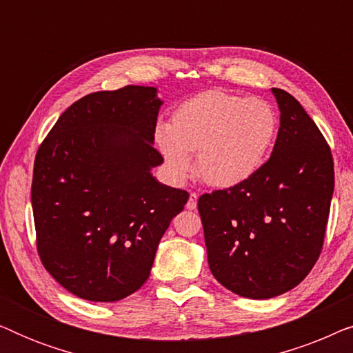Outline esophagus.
<instances>
[{
  "instance_id": "obj_1",
  "label": "esophagus",
  "mask_w": 353,
  "mask_h": 353,
  "mask_svg": "<svg viewBox=\"0 0 353 353\" xmlns=\"http://www.w3.org/2000/svg\"><path fill=\"white\" fill-rule=\"evenodd\" d=\"M197 207V194L196 192H191L190 194V199L186 202V209L188 210H194Z\"/></svg>"
}]
</instances>
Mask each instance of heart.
Instances as JSON below:
<instances>
[{"mask_svg":"<svg viewBox=\"0 0 353 353\" xmlns=\"http://www.w3.org/2000/svg\"><path fill=\"white\" fill-rule=\"evenodd\" d=\"M279 117L259 98L210 90L183 101L173 110L168 128L156 133L159 151L175 180L196 170L219 188L241 185L268 161L276 141Z\"/></svg>","mask_w":353,"mask_h":353,"instance_id":"obj_1","label":"heart"}]
</instances>
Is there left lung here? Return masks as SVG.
I'll return each instance as SVG.
<instances>
[{
    "label": "left lung",
    "instance_id": "obj_1",
    "mask_svg": "<svg viewBox=\"0 0 353 353\" xmlns=\"http://www.w3.org/2000/svg\"><path fill=\"white\" fill-rule=\"evenodd\" d=\"M272 93L281 112L272 156L248 181L197 202L212 274L248 299L276 297L310 273L334 191L325 137L294 96Z\"/></svg>",
    "mask_w": 353,
    "mask_h": 353
}]
</instances>
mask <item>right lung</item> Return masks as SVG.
Segmentation results:
<instances>
[{
    "instance_id": "1",
    "label": "right lung",
    "mask_w": 353,
    "mask_h": 353,
    "mask_svg": "<svg viewBox=\"0 0 353 353\" xmlns=\"http://www.w3.org/2000/svg\"><path fill=\"white\" fill-rule=\"evenodd\" d=\"M162 101L154 86L86 94L38 148L32 181L37 249L48 273L74 296L115 302L138 291L186 191L151 168Z\"/></svg>"
}]
</instances>
